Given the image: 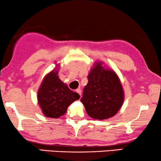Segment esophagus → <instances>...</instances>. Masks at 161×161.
<instances>
[{
    "label": "esophagus",
    "instance_id": "obj_1",
    "mask_svg": "<svg viewBox=\"0 0 161 161\" xmlns=\"http://www.w3.org/2000/svg\"><path fill=\"white\" fill-rule=\"evenodd\" d=\"M75 92H77V93H78L79 94H80V97H81V90H80V89H77Z\"/></svg>",
    "mask_w": 161,
    "mask_h": 161
}]
</instances>
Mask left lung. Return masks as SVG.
<instances>
[{
	"mask_svg": "<svg viewBox=\"0 0 161 161\" xmlns=\"http://www.w3.org/2000/svg\"><path fill=\"white\" fill-rule=\"evenodd\" d=\"M124 100V89L117 74L103 61L94 63L80 99L88 115L94 119H108L118 113Z\"/></svg>",
	"mask_w": 161,
	"mask_h": 161,
	"instance_id": "8db88e82",
	"label": "left lung"
}]
</instances>
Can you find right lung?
Returning <instances> with one entry per match:
<instances>
[{
	"mask_svg": "<svg viewBox=\"0 0 161 161\" xmlns=\"http://www.w3.org/2000/svg\"><path fill=\"white\" fill-rule=\"evenodd\" d=\"M44 77L37 92V100L46 117L58 119L67 111L69 105L80 98V95L68 88L59 79V64Z\"/></svg>",
	"mask_w": 161,
	"mask_h": 161,
	"instance_id": "right-lung-1",
	"label": "right lung"
}]
</instances>
